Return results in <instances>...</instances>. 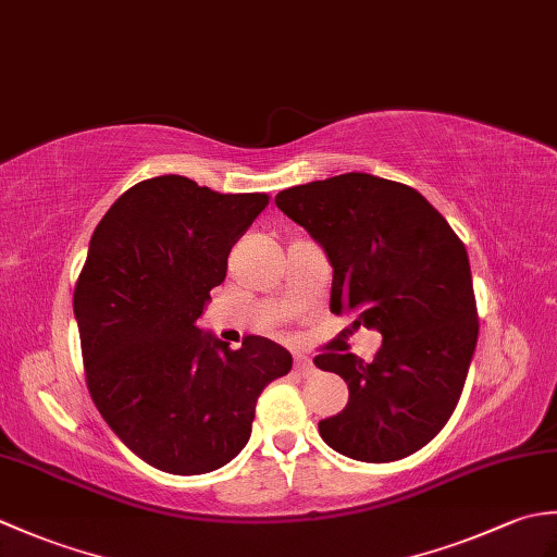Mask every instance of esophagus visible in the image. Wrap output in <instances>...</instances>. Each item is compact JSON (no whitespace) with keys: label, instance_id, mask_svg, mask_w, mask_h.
I'll list each match as a JSON object with an SVG mask.
<instances>
[{"label":"esophagus","instance_id":"1","mask_svg":"<svg viewBox=\"0 0 557 557\" xmlns=\"http://www.w3.org/2000/svg\"><path fill=\"white\" fill-rule=\"evenodd\" d=\"M294 366H297V371H299L301 375H311V373L315 371V366H313V361H311L309 357H301V354H299V357H297V359H294Z\"/></svg>","mask_w":557,"mask_h":557}]
</instances>
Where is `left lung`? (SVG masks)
<instances>
[{
    "instance_id": "left-lung-1",
    "label": "left lung",
    "mask_w": 557,
    "mask_h": 557,
    "mask_svg": "<svg viewBox=\"0 0 557 557\" xmlns=\"http://www.w3.org/2000/svg\"><path fill=\"white\" fill-rule=\"evenodd\" d=\"M277 208L325 248L330 311L354 313L383 345L373 361L327 351L347 407L318 423L359 461H395L429 445L459 401L479 337L467 248L417 188L349 172L280 191Z\"/></svg>"
}]
</instances>
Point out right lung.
<instances>
[{
	"label": "right lung",
	"mask_w": 557,
	"mask_h": 557,
	"mask_svg": "<svg viewBox=\"0 0 557 557\" xmlns=\"http://www.w3.org/2000/svg\"><path fill=\"white\" fill-rule=\"evenodd\" d=\"M268 203L164 174L124 191L92 232L74 289L88 393L122 443L168 474L232 461L260 393L292 369L275 342L246 335L230 349L196 325Z\"/></svg>",
	"instance_id": "1"
}]
</instances>
